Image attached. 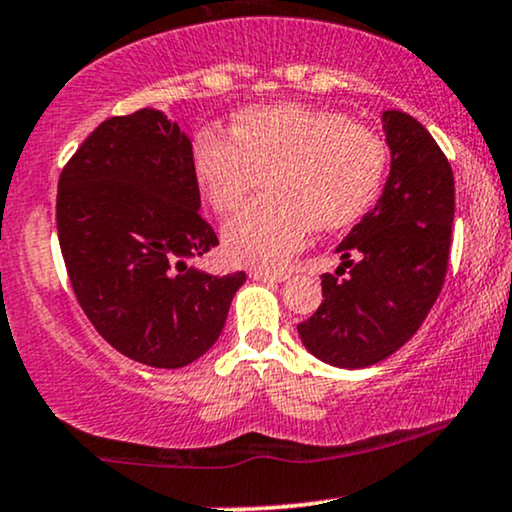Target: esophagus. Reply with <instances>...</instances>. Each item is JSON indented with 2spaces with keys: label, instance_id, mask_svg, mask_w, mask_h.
Here are the masks:
<instances>
[{
  "label": "esophagus",
  "instance_id": "1",
  "mask_svg": "<svg viewBox=\"0 0 512 512\" xmlns=\"http://www.w3.org/2000/svg\"><path fill=\"white\" fill-rule=\"evenodd\" d=\"M250 279L252 281H264V283H281V281H286L288 276L283 272H264V269H252Z\"/></svg>",
  "mask_w": 512,
  "mask_h": 512
}]
</instances>
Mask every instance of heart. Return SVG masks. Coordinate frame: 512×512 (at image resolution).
I'll use <instances>...</instances> for the list:
<instances>
[{
	"mask_svg": "<svg viewBox=\"0 0 512 512\" xmlns=\"http://www.w3.org/2000/svg\"><path fill=\"white\" fill-rule=\"evenodd\" d=\"M200 195L229 217L264 178L267 200L229 221L224 250L233 262L279 269L303 248L312 226L338 231L365 214L386 174V147L348 116L303 104L243 109L231 140L202 131L193 143Z\"/></svg>",
	"mask_w": 512,
	"mask_h": 512,
	"instance_id": "1",
	"label": "heart"
}]
</instances>
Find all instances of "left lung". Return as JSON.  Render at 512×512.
I'll use <instances>...</instances> for the list:
<instances>
[{
    "mask_svg": "<svg viewBox=\"0 0 512 512\" xmlns=\"http://www.w3.org/2000/svg\"><path fill=\"white\" fill-rule=\"evenodd\" d=\"M391 169L360 224L338 243L322 305L298 324L303 346L341 369H362L403 348L439 298L451 250L455 183L446 155L410 114H381ZM349 269L346 280L337 276Z\"/></svg>",
    "mask_w": 512,
    "mask_h": 512,
    "instance_id": "1",
    "label": "left lung"
}]
</instances>
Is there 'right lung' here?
<instances>
[{
  "mask_svg": "<svg viewBox=\"0 0 512 512\" xmlns=\"http://www.w3.org/2000/svg\"><path fill=\"white\" fill-rule=\"evenodd\" d=\"M57 231L73 293L109 346L157 369L217 343L245 272L195 264L219 245L200 217L193 145L159 109L114 116L64 166Z\"/></svg>",
  "mask_w": 512,
  "mask_h": 512,
  "instance_id": "obj_1",
  "label": "right lung"
}]
</instances>
